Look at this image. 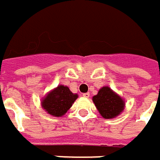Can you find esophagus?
<instances>
[{
  "label": "esophagus",
  "instance_id": "esophagus-1",
  "mask_svg": "<svg viewBox=\"0 0 160 160\" xmlns=\"http://www.w3.org/2000/svg\"><path fill=\"white\" fill-rule=\"evenodd\" d=\"M83 96L84 97V98H89L90 93L89 92H85V93H83Z\"/></svg>",
  "mask_w": 160,
  "mask_h": 160
}]
</instances>
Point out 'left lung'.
Segmentation results:
<instances>
[{
	"label": "left lung",
	"instance_id": "left-lung-1",
	"mask_svg": "<svg viewBox=\"0 0 160 160\" xmlns=\"http://www.w3.org/2000/svg\"><path fill=\"white\" fill-rule=\"evenodd\" d=\"M98 111L102 118L109 119L118 117L125 108V101L108 86L99 90L97 95L92 97Z\"/></svg>",
	"mask_w": 160,
	"mask_h": 160
}]
</instances>
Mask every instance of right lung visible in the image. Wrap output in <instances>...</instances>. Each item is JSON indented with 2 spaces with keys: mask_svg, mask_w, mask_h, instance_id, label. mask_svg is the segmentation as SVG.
<instances>
[{
  "mask_svg": "<svg viewBox=\"0 0 160 160\" xmlns=\"http://www.w3.org/2000/svg\"><path fill=\"white\" fill-rule=\"evenodd\" d=\"M77 97V93H73L68 86L61 84L48 92L41 103L48 114L53 117H62L70 108Z\"/></svg>",
  "mask_w": 160,
  "mask_h": 160,
  "instance_id": "right-lung-1",
  "label": "right lung"
}]
</instances>
